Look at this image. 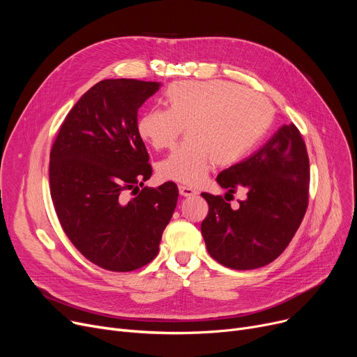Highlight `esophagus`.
<instances>
[{
  "label": "esophagus",
  "instance_id": "obj_1",
  "mask_svg": "<svg viewBox=\"0 0 357 357\" xmlns=\"http://www.w3.org/2000/svg\"><path fill=\"white\" fill-rule=\"evenodd\" d=\"M179 194H181L182 197H185V198H188V197H195L198 192H197L194 188H191V186L179 185Z\"/></svg>",
  "mask_w": 357,
  "mask_h": 357
}]
</instances>
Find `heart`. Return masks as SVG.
I'll return each mask as SVG.
<instances>
[{
	"mask_svg": "<svg viewBox=\"0 0 357 357\" xmlns=\"http://www.w3.org/2000/svg\"><path fill=\"white\" fill-rule=\"evenodd\" d=\"M166 109L144 111L137 120L140 139L155 150L169 149L182 135L186 139L158 163L165 181L198 185L213 165L238 162L265 135L272 107L260 93L224 81H182L165 91Z\"/></svg>",
	"mask_w": 357,
	"mask_h": 357,
	"instance_id": "1",
	"label": "heart"
}]
</instances>
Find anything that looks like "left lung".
<instances>
[{"label":"left lung","mask_w":357,"mask_h":357,"mask_svg":"<svg viewBox=\"0 0 357 357\" xmlns=\"http://www.w3.org/2000/svg\"><path fill=\"white\" fill-rule=\"evenodd\" d=\"M227 195L246 190L238 208L221 195L202 192L208 214L201 233L208 253L222 266L250 271L269 265L295 236L308 207L310 159L294 123L279 127L248 159L217 176Z\"/></svg>","instance_id":"8db88e82"}]
</instances>
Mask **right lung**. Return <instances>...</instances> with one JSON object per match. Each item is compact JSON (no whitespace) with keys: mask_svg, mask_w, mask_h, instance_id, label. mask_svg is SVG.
I'll use <instances>...</instances> for the list:
<instances>
[{"mask_svg":"<svg viewBox=\"0 0 357 357\" xmlns=\"http://www.w3.org/2000/svg\"><path fill=\"white\" fill-rule=\"evenodd\" d=\"M159 86L137 79L96 84L68 112L50 150V197L61 226L89 261L111 272L150 264L176 207L175 182L138 188L152 166L137 111ZM126 192L135 197L127 200Z\"/></svg>","mask_w":357,"mask_h":357,"instance_id":"1","label":"right lung"}]
</instances>
